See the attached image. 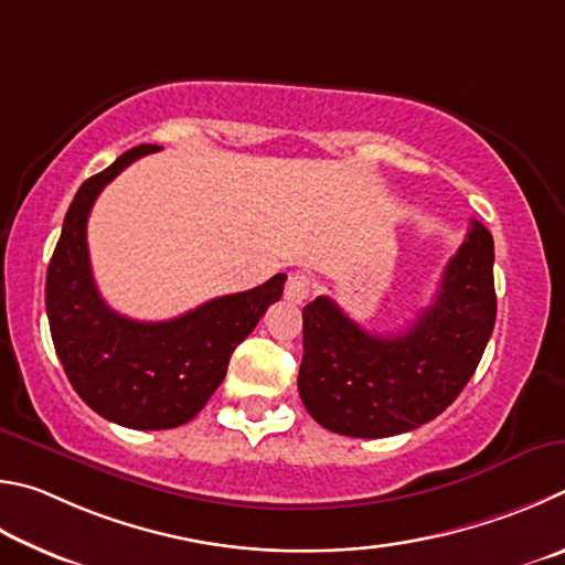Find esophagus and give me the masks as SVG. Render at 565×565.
Here are the masks:
<instances>
[{
	"label": "esophagus",
	"instance_id": "1",
	"mask_svg": "<svg viewBox=\"0 0 565 565\" xmlns=\"http://www.w3.org/2000/svg\"><path fill=\"white\" fill-rule=\"evenodd\" d=\"M310 295V277L305 273H290L288 285H285V298L290 302H302Z\"/></svg>",
	"mask_w": 565,
	"mask_h": 565
}]
</instances>
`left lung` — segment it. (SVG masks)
Masks as SVG:
<instances>
[{"label":"left lung","instance_id":"1","mask_svg":"<svg viewBox=\"0 0 565 565\" xmlns=\"http://www.w3.org/2000/svg\"><path fill=\"white\" fill-rule=\"evenodd\" d=\"M493 322V237L473 221L444 267L437 298L399 334L364 332L328 295L305 305L298 377L305 409L344 437L417 429L467 387Z\"/></svg>","mask_w":565,"mask_h":565}]
</instances>
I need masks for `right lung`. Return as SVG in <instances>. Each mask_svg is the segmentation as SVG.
I'll return each mask as SVG.
<instances>
[{
  "label": "right lung",
  "mask_w": 565,
  "mask_h": 565,
  "mask_svg": "<svg viewBox=\"0 0 565 565\" xmlns=\"http://www.w3.org/2000/svg\"><path fill=\"white\" fill-rule=\"evenodd\" d=\"M158 146H136L78 188L46 270V315L64 372L88 407L128 429H173L191 422L225 380L233 350L280 300L285 275L223 295L166 322L114 312L88 263L86 223L108 181Z\"/></svg>",
  "instance_id": "add662e5"
}]
</instances>
